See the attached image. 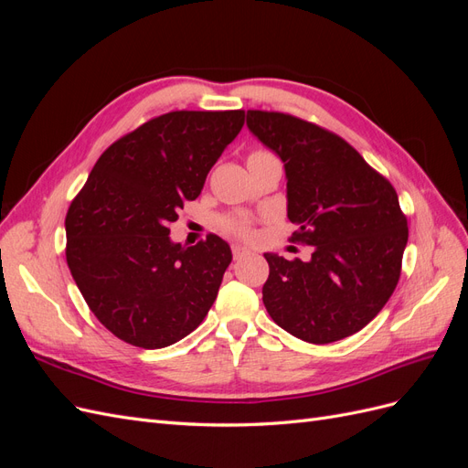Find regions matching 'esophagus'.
<instances>
[{
	"instance_id": "34e87169",
	"label": "esophagus",
	"mask_w": 468,
	"mask_h": 468,
	"mask_svg": "<svg viewBox=\"0 0 468 468\" xmlns=\"http://www.w3.org/2000/svg\"><path fill=\"white\" fill-rule=\"evenodd\" d=\"M246 253H248V250H246L244 246H232V256H234V260L244 258Z\"/></svg>"
}]
</instances>
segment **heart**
<instances>
[{"label":"heart","instance_id":"obj_1","mask_svg":"<svg viewBox=\"0 0 468 468\" xmlns=\"http://www.w3.org/2000/svg\"><path fill=\"white\" fill-rule=\"evenodd\" d=\"M263 154H269V152L253 150L248 158H253V155H263ZM224 229L238 234V236H246L251 229V222H250V218H244V217H230V218H224Z\"/></svg>","mask_w":468,"mask_h":468}]
</instances>
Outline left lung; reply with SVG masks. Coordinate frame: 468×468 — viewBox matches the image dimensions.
Returning a JSON list of instances; mask_svg holds the SVG:
<instances>
[{
    "mask_svg": "<svg viewBox=\"0 0 468 468\" xmlns=\"http://www.w3.org/2000/svg\"><path fill=\"white\" fill-rule=\"evenodd\" d=\"M248 126L285 164L291 239L308 261L265 253L263 304L308 344L365 328L399 285L408 220L392 183L342 136L277 111H248Z\"/></svg>",
    "mask_w": 468,
    "mask_h": 468,
    "instance_id": "1",
    "label": "left lung"
}]
</instances>
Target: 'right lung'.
<instances>
[{"mask_svg": "<svg viewBox=\"0 0 468 468\" xmlns=\"http://www.w3.org/2000/svg\"><path fill=\"white\" fill-rule=\"evenodd\" d=\"M246 112L172 111L115 140L66 215V261L95 318L122 342L167 347L199 325L232 261L210 234L191 248L169 224L199 197Z\"/></svg>", "mask_w": 468, "mask_h": 468, "instance_id": "1", "label": "right lung"}]
</instances>
